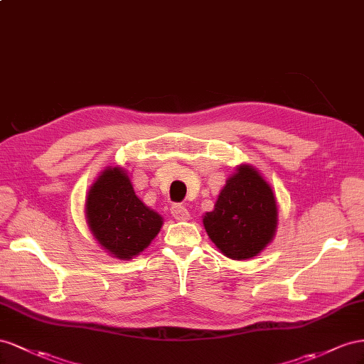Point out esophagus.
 <instances>
[{
    "instance_id": "34e87169",
    "label": "esophagus",
    "mask_w": 364,
    "mask_h": 364,
    "mask_svg": "<svg viewBox=\"0 0 364 364\" xmlns=\"http://www.w3.org/2000/svg\"><path fill=\"white\" fill-rule=\"evenodd\" d=\"M171 213H172V216L175 218L176 221H188L189 218H191L189 210L186 209V207L181 205V204H173L171 207Z\"/></svg>"
}]
</instances>
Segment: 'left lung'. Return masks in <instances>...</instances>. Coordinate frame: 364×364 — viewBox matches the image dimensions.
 <instances>
[{
    "label": "left lung",
    "mask_w": 364,
    "mask_h": 364,
    "mask_svg": "<svg viewBox=\"0 0 364 364\" xmlns=\"http://www.w3.org/2000/svg\"><path fill=\"white\" fill-rule=\"evenodd\" d=\"M279 221L272 186L252 164H240L225 181L212 212L203 215L207 235L224 256L252 259L273 241Z\"/></svg>",
    "instance_id": "1"
}]
</instances>
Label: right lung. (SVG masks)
I'll list each match as a JSON object with an SVG mask.
<instances>
[{"mask_svg": "<svg viewBox=\"0 0 364 364\" xmlns=\"http://www.w3.org/2000/svg\"><path fill=\"white\" fill-rule=\"evenodd\" d=\"M85 221L103 250L128 261L148 248L159 235L163 216L136 195L127 171L108 166L90 186Z\"/></svg>", "mask_w": 364, "mask_h": 364, "instance_id": "obj_1", "label": "right lung"}]
</instances>
